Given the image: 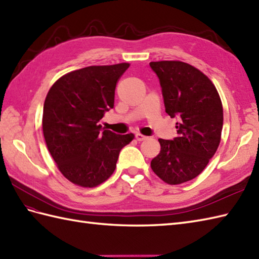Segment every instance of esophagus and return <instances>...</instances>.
I'll list each match as a JSON object with an SVG mask.
<instances>
[{
	"label": "esophagus",
	"mask_w": 259,
	"mask_h": 259,
	"mask_svg": "<svg viewBox=\"0 0 259 259\" xmlns=\"http://www.w3.org/2000/svg\"><path fill=\"white\" fill-rule=\"evenodd\" d=\"M136 139H137V141H144V140L147 139V137L144 136L142 134L137 133V134H136Z\"/></svg>",
	"instance_id": "esophagus-1"
}]
</instances>
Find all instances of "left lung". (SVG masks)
<instances>
[{
  "instance_id": "1",
  "label": "left lung",
  "mask_w": 259,
  "mask_h": 259,
  "mask_svg": "<svg viewBox=\"0 0 259 259\" xmlns=\"http://www.w3.org/2000/svg\"><path fill=\"white\" fill-rule=\"evenodd\" d=\"M160 81L166 112L176 123L178 137L159 139L160 152L151 169L169 185L199 176L221 144L223 103L216 87L200 70L181 61L150 62Z\"/></svg>"
}]
</instances>
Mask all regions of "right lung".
<instances>
[{"label":"right lung","mask_w":259,"mask_h":259,"mask_svg":"<svg viewBox=\"0 0 259 259\" xmlns=\"http://www.w3.org/2000/svg\"><path fill=\"white\" fill-rule=\"evenodd\" d=\"M129 63L91 65L62 75L49 90L42 129L57 167L71 183L93 188L115 169L120 150L135 136L101 129L99 121L113 108L117 82Z\"/></svg>","instance_id":"1"}]
</instances>
